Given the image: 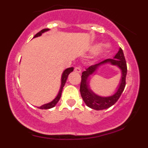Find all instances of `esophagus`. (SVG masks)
I'll return each instance as SVG.
<instances>
[{
  "mask_svg": "<svg viewBox=\"0 0 148 148\" xmlns=\"http://www.w3.org/2000/svg\"><path fill=\"white\" fill-rule=\"evenodd\" d=\"M74 72H77V73H81V69L79 67H75V69H74Z\"/></svg>",
  "mask_w": 148,
  "mask_h": 148,
  "instance_id": "obj_1",
  "label": "esophagus"
}]
</instances>
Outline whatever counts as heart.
<instances>
[{
  "label": "heart",
  "instance_id": "b5f03b06",
  "mask_svg": "<svg viewBox=\"0 0 148 148\" xmlns=\"http://www.w3.org/2000/svg\"><path fill=\"white\" fill-rule=\"evenodd\" d=\"M99 47V45H97H97H94L91 46L90 48V51L91 52H95L97 50ZM110 47H111V45L108 43L101 45L99 49H98L97 52L96 53V56L99 57V56H102L103 54H104L105 53H106L107 51L110 49Z\"/></svg>",
  "mask_w": 148,
  "mask_h": 148
}]
</instances>
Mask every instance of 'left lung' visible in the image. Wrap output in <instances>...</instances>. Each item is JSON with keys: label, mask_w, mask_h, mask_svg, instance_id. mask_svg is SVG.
Returning <instances> with one entry per match:
<instances>
[{"label": "left lung", "mask_w": 148, "mask_h": 148, "mask_svg": "<svg viewBox=\"0 0 148 148\" xmlns=\"http://www.w3.org/2000/svg\"><path fill=\"white\" fill-rule=\"evenodd\" d=\"M107 63L116 66L121 69V79L114 94L110 96L102 97L95 94L91 90L89 86V80L91 75L99 66ZM127 72V63L125 61L123 51L121 48L119 49L118 52L117 53L113 58L106 59L99 63L92 65L88 69H86V71L82 73L81 86H80V92H81V95L85 103L88 107L92 108V109L97 110V111L106 109L115 104L125 89V85H126Z\"/></svg>", "instance_id": "obj_1"}]
</instances>
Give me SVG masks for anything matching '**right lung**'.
I'll return each instance as SVG.
<instances>
[{"label":"right lung","mask_w":148,"mask_h":148,"mask_svg":"<svg viewBox=\"0 0 148 148\" xmlns=\"http://www.w3.org/2000/svg\"><path fill=\"white\" fill-rule=\"evenodd\" d=\"M49 29H47V28H45V29L42 30L41 31H40V32H39V33H37L36 35H35V36L33 37V38H35V37H37L41 36V35L44 33H45V32H47V31H49ZM73 70H74V67H69V68H67V69H64V72H62V76H61L60 88V90H59L57 96L56 97L55 99H54L53 100H52V101H50V102H49V103H45V104H43V105H42V106L38 107L39 108H40V109H49V108H53V107H54V106H56V105L57 104V103L58 102V101L60 99V97H61V94H62V89H63V87H64V84H65L66 81H67V77H68L69 74H70L71 72H73Z\"/></svg>","instance_id":"1"}]
</instances>
